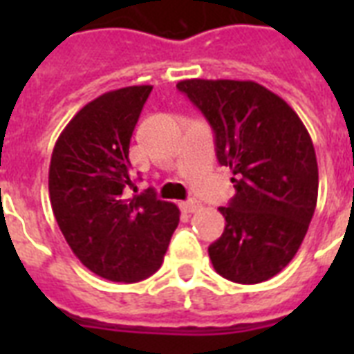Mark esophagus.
Instances as JSON below:
<instances>
[{"mask_svg": "<svg viewBox=\"0 0 354 354\" xmlns=\"http://www.w3.org/2000/svg\"><path fill=\"white\" fill-rule=\"evenodd\" d=\"M182 209L185 213H196V211L202 209V204L196 200H187V202H182Z\"/></svg>", "mask_w": 354, "mask_h": 354, "instance_id": "1", "label": "esophagus"}]
</instances>
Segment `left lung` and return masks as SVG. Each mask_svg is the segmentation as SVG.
Returning a JSON list of instances; mask_svg holds the SVG:
<instances>
[{
  "label": "left lung",
  "mask_w": 354,
  "mask_h": 354,
  "mask_svg": "<svg viewBox=\"0 0 354 354\" xmlns=\"http://www.w3.org/2000/svg\"><path fill=\"white\" fill-rule=\"evenodd\" d=\"M215 132L216 158L236 194L218 207L226 227L209 246L222 277L255 285L279 274L301 246L318 202L313 139L279 95L253 80L178 82Z\"/></svg>",
  "instance_id": "obj_1"
}]
</instances>
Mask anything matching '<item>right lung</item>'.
Wrapping results in <instances>:
<instances>
[{"instance_id": "add662e5", "label": "right lung", "mask_w": 354, "mask_h": 354, "mask_svg": "<svg viewBox=\"0 0 354 354\" xmlns=\"http://www.w3.org/2000/svg\"><path fill=\"white\" fill-rule=\"evenodd\" d=\"M152 86H128L88 102L64 128L49 165L51 207L64 239L93 274L138 283L163 263L180 209L154 189L128 198V149Z\"/></svg>"}]
</instances>
